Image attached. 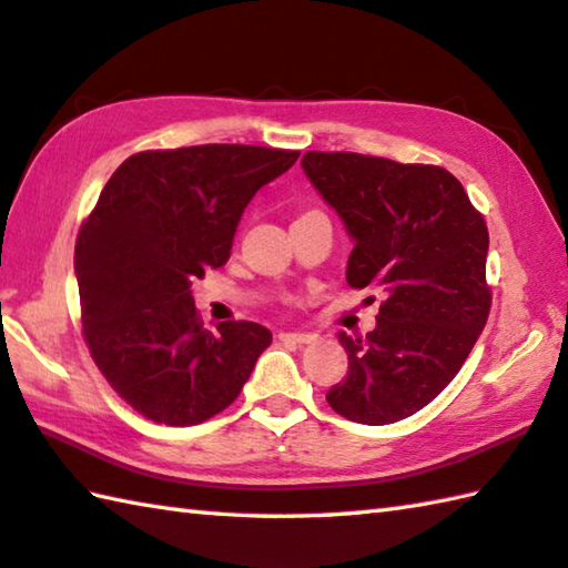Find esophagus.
Here are the masks:
<instances>
[{
  "instance_id": "obj_1",
  "label": "esophagus",
  "mask_w": 568,
  "mask_h": 568,
  "mask_svg": "<svg viewBox=\"0 0 568 568\" xmlns=\"http://www.w3.org/2000/svg\"><path fill=\"white\" fill-rule=\"evenodd\" d=\"M277 337L287 339V343H297V345H311L317 339L315 333H281Z\"/></svg>"
}]
</instances>
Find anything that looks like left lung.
Wrapping results in <instances>:
<instances>
[{
    "label": "left lung",
    "instance_id": "1",
    "mask_svg": "<svg viewBox=\"0 0 568 568\" xmlns=\"http://www.w3.org/2000/svg\"><path fill=\"white\" fill-rule=\"evenodd\" d=\"M303 169L355 241L347 285L383 293L373 333H339L349 369L327 402L359 425H392L455 379L487 325V223L432 163L307 151Z\"/></svg>",
    "mask_w": 568,
    "mask_h": 568
}]
</instances>
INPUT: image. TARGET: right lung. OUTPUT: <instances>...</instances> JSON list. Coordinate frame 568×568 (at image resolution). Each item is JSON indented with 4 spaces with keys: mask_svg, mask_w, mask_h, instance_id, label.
Instances as JSON below:
<instances>
[{
    "mask_svg": "<svg viewBox=\"0 0 568 568\" xmlns=\"http://www.w3.org/2000/svg\"><path fill=\"white\" fill-rule=\"evenodd\" d=\"M297 156L243 143L139 151L81 223V333L101 375L139 415L191 427L241 395L271 329L229 320L211 333L191 283L229 261L243 209Z\"/></svg>",
    "mask_w": 568,
    "mask_h": 568,
    "instance_id": "add662e5",
    "label": "right lung"
}]
</instances>
